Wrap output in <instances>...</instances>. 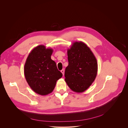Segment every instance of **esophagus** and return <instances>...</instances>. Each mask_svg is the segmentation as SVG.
<instances>
[{"label":"esophagus","mask_w":128,"mask_h":128,"mask_svg":"<svg viewBox=\"0 0 128 128\" xmlns=\"http://www.w3.org/2000/svg\"><path fill=\"white\" fill-rule=\"evenodd\" d=\"M61 72H62V74H63V75L64 76V72H65L64 69H62V70H61Z\"/></svg>","instance_id":"obj_1"}]
</instances>
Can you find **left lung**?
Listing matches in <instances>:
<instances>
[{"mask_svg": "<svg viewBox=\"0 0 128 128\" xmlns=\"http://www.w3.org/2000/svg\"><path fill=\"white\" fill-rule=\"evenodd\" d=\"M68 65L65 80L70 88L76 93L84 92L95 80L98 64L94 54L82 42L73 43L67 50Z\"/></svg>", "mask_w": 128, "mask_h": 128, "instance_id": "left-lung-1", "label": "left lung"}]
</instances>
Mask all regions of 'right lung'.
Here are the masks:
<instances>
[{
    "label": "right lung",
    "mask_w": 128,
    "mask_h": 128,
    "mask_svg": "<svg viewBox=\"0 0 128 128\" xmlns=\"http://www.w3.org/2000/svg\"><path fill=\"white\" fill-rule=\"evenodd\" d=\"M53 50L40 45L29 53L24 65V75L31 89L40 95L52 92L57 81L63 76L51 59Z\"/></svg>",
    "instance_id": "right-lung-1"
}]
</instances>
